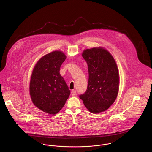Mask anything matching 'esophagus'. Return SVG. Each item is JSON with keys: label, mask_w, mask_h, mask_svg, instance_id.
<instances>
[{"label": "esophagus", "mask_w": 152, "mask_h": 152, "mask_svg": "<svg viewBox=\"0 0 152 152\" xmlns=\"http://www.w3.org/2000/svg\"><path fill=\"white\" fill-rule=\"evenodd\" d=\"M71 94L72 96H75L76 95V91L75 90H72L71 92Z\"/></svg>", "instance_id": "1"}]
</instances>
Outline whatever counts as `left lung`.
Segmentation results:
<instances>
[{"instance_id": "1", "label": "left lung", "mask_w": 152, "mask_h": 152, "mask_svg": "<svg viewBox=\"0 0 152 152\" xmlns=\"http://www.w3.org/2000/svg\"><path fill=\"white\" fill-rule=\"evenodd\" d=\"M88 68L86 92L80 95L88 110L93 113L104 112L115 102L119 91V76L116 62L102 47L85 50L82 54Z\"/></svg>"}]
</instances>
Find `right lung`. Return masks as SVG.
<instances>
[{
	"instance_id": "1",
	"label": "right lung",
	"mask_w": 152,
	"mask_h": 152,
	"mask_svg": "<svg viewBox=\"0 0 152 152\" xmlns=\"http://www.w3.org/2000/svg\"><path fill=\"white\" fill-rule=\"evenodd\" d=\"M66 56L54 51L42 57L34 67L30 83V95L34 105L49 114L57 113L65 105L70 91L60 74Z\"/></svg>"
}]
</instances>
